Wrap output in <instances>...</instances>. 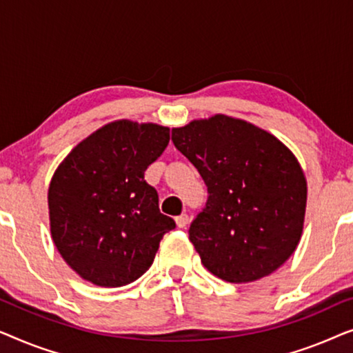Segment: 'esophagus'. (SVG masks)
Here are the masks:
<instances>
[{
    "label": "esophagus",
    "mask_w": 353,
    "mask_h": 353,
    "mask_svg": "<svg viewBox=\"0 0 353 353\" xmlns=\"http://www.w3.org/2000/svg\"><path fill=\"white\" fill-rule=\"evenodd\" d=\"M188 215L186 214H181V215H178L176 219H175V221H176V226L178 228H185V226L188 225Z\"/></svg>",
    "instance_id": "esophagus-1"
}]
</instances>
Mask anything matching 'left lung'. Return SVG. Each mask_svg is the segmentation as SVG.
<instances>
[{"label":"left lung","instance_id":"8db88e82","mask_svg":"<svg viewBox=\"0 0 353 353\" xmlns=\"http://www.w3.org/2000/svg\"><path fill=\"white\" fill-rule=\"evenodd\" d=\"M172 141L209 191L190 228L202 265L236 284L276 272L296 250L305 220V173L291 149L225 114L173 128Z\"/></svg>","mask_w":353,"mask_h":353}]
</instances>
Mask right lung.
Instances as JSON below:
<instances>
[{
    "mask_svg": "<svg viewBox=\"0 0 353 353\" xmlns=\"http://www.w3.org/2000/svg\"><path fill=\"white\" fill-rule=\"evenodd\" d=\"M168 139V127L115 120L77 144L56 168L48 188L51 238L85 281L101 288L133 283L175 228L144 180Z\"/></svg>",
    "mask_w": 353,
    "mask_h": 353,
    "instance_id": "1",
    "label": "right lung"
}]
</instances>
